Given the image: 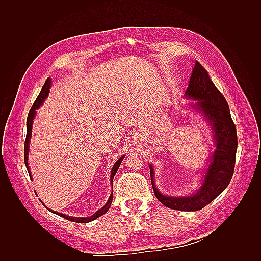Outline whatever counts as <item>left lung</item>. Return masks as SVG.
I'll list each match as a JSON object with an SVG mask.
<instances>
[{
  "mask_svg": "<svg viewBox=\"0 0 261 261\" xmlns=\"http://www.w3.org/2000/svg\"><path fill=\"white\" fill-rule=\"evenodd\" d=\"M184 97L194 100L189 102L188 108L207 121L215 140V150L209 155L206 170L202 171L199 188L191 195L167 196L156 188L152 164H149V169L154 195L163 206L179 211H197L217 198L230 184L234 172L238 135L226 100L198 62H195Z\"/></svg>",
  "mask_w": 261,
  "mask_h": 261,
  "instance_id": "8db88e82",
  "label": "left lung"
}]
</instances>
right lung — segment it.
I'll return each instance as SVG.
<instances>
[{
	"mask_svg": "<svg viewBox=\"0 0 261 261\" xmlns=\"http://www.w3.org/2000/svg\"><path fill=\"white\" fill-rule=\"evenodd\" d=\"M50 87H51V80H50V78H48V80L45 81L43 87H42L41 92L39 93V96H38L37 100L35 101L34 106L31 107L30 111H29V113H28V117H27V135H26L25 150H23V153H25V164H26V168H27V171H28V173H29V176H30L31 179H33V176H31V171H30L29 164H28V154H29V145H30V139H31V133H33V124H34V120H35L36 114H37V110H38L39 108H40V106H42L44 100H45L46 98H48V96H49ZM124 158H125V155H122V156L120 158V159H118V160L114 163L113 168H112V170H111V176H110V183H111V186H112V187H113V178H114V176H115V174H116V172H117L118 168H120V165H121V163H122ZM112 200H113V192H111V194H110L109 199H108L107 203L105 204L103 207H102L101 209H99L98 211L94 212L92 216L87 217V218H86V217H70V216H67V215H65V213H61V212H59V211H54V210L49 209L42 201H41V202H42L43 206H44L46 209H48L49 211L55 213V215H58V216H60V217H62V218L66 219V220L72 221V222L88 223V222H91V221H93V220H96L97 218L101 217L102 215H105V213L109 210V208L111 207Z\"/></svg>",
	"mask_w": 261,
	"mask_h": 261,
	"instance_id": "add662e5",
	"label": "right lung"
}]
</instances>
